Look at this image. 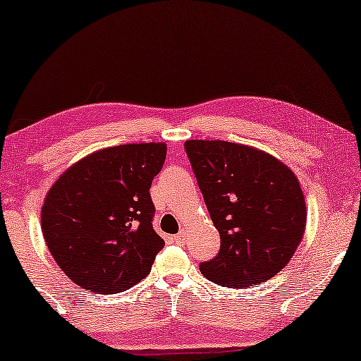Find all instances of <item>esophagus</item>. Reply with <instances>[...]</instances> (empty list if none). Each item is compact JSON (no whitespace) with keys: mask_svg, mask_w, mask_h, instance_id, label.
Listing matches in <instances>:
<instances>
[{"mask_svg":"<svg viewBox=\"0 0 361 361\" xmlns=\"http://www.w3.org/2000/svg\"><path fill=\"white\" fill-rule=\"evenodd\" d=\"M172 242L177 243V245H184V243H185V235L182 232L177 233V235L172 237Z\"/></svg>","mask_w":361,"mask_h":361,"instance_id":"obj_1","label":"esophagus"}]
</instances>
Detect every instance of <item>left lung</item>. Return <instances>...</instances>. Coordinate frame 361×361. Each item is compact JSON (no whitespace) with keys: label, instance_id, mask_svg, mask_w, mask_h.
<instances>
[{"label":"left lung","instance_id":"8db88e82","mask_svg":"<svg viewBox=\"0 0 361 361\" xmlns=\"http://www.w3.org/2000/svg\"><path fill=\"white\" fill-rule=\"evenodd\" d=\"M184 147L221 233V250L200 264V272L231 288L272 279L305 232L300 182L279 159L243 144L194 139Z\"/></svg>","mask_w":361,"mask_h":361}]
</instances>
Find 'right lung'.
<instances>
[{"label": "right lung", "instance_id": "right-lung-1", "mask_svg": "<svg viewBox=\"0 0 361 361\" xmlns=\"http://www.w3.org/2000/svg\"><path fill=\"white\" fill-rule=\"evenodd\" d=\"M167 146L124 144L92 152L54 182L41 228L59 269L81 288L119 293L151 272L164 240L152 228V179Z\"/></svg>", "mask_w": 361, "mask_h": 361}]
</instances>
